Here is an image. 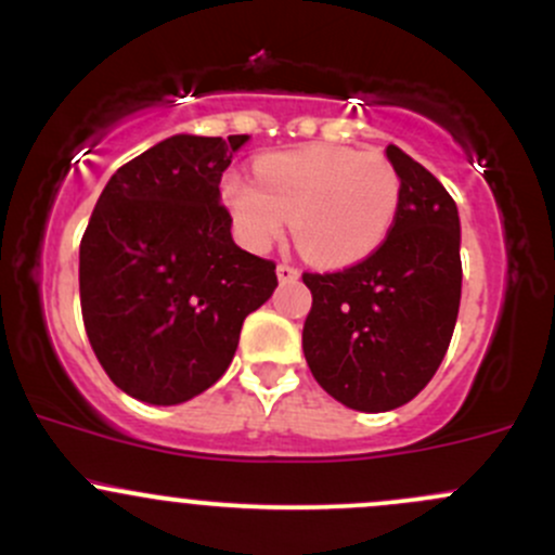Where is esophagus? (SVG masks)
I'll use <instances>...</instances> for the list:
<instances>
[{"label": "esophagus", "mask_w": 555, "mask_h": 555, "mask_svg": "<svg viewBox=\"0 0 555 555\" xmlns=\"http://www.w3.org/2000/svg\"><path fill=\"white\" fill-rule=\"evenodd\" d=\"M276 276H279V282H282V284H292V282H297V279H300V271L287 266V263H279L276 266Z\"/></svg>", "instance_id": "34e87169"}]
</instances>
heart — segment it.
<instances>
[{
  "instance_id": "b5f03b06",
  "label": "heart",
  "mask_w": 555,
  "mask_h": 555,
  "mask_svg": "<svg viewBox=\"0 0 555 555\" xmlns=\"http://www.w3.org/2000/svg\"><path fill=\"white\" fill-rule=\"evenodd\" d=\"M258 179L229 173L223 205L242 245L266 253L292 234L310 263L347 268L385 245L403 184L382 152L313 147L276 152L258 163Z\"/></svg>"
}]
</instances>
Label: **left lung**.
I'll return each mask as SVG.
<instances>
[{
	"label": "left lung",
	"mask_w": 555,
	"mask_h": 555,
	"mask_svg": "<svg viewBox=\"0 0 555 555\" xmlns=\"http://www.w3.org/2000/svg\"><path fill=\"white\" fill-rule=\"evenodd\" d=\"M403 184L385 245L337 273H302L313 306L302 352L334 400L363 413L405 405L446 358L461 306V221L446 186L389 144Z\"/></svg>",
	"instance_id": "left-lung-1"
}]
</instances>
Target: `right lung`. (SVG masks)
I'll list each match as a JSON object with an SVG mask.
<instances>
[{"label": "right lung", "instance_id": "1", "mask_svg": "<svg viewBox=\"0 0 555 555\" xmlns=\"http://www.w3.org/2000/svg\"><path fill=\"white\" fill-rule=\"evenodd\" d=\"M176 133L115 170L78 253L91 350L115 387L179 405L216 385L245 319L276 289V266L231 236L221 176L247 144Z\"/></svg>", "mask_w": 555, "mask_h": 555}]
</instances>
